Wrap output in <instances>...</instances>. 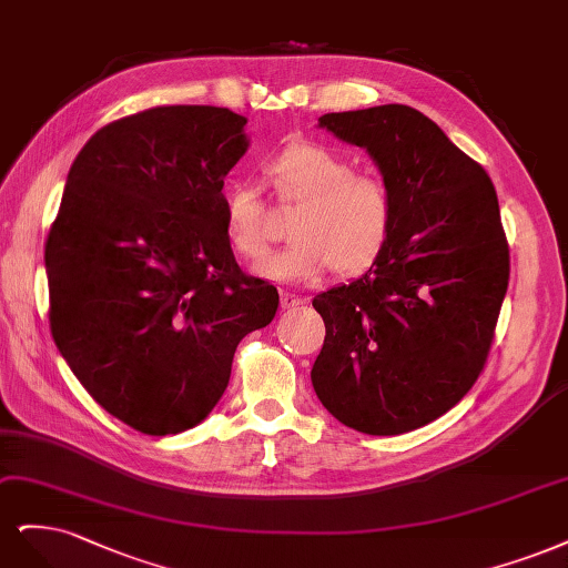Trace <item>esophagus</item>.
<instances>
[{
    "instance_id": "esophagus-1",
    "label": "esophagus",
    "mask_w": 568,
    "mask_h": 568,
    "mask_svg": "<svg viewBox=\"0 0 568 568\" xmlns=\"http://www.w3.org/2000/svg\"><path fill=\"white\" fill-rule=\"evenodd\" d=\"M306 302H308V297H304V295H295V292H287V290L281 292L283 308H295V306H302Z\"/></svg>"
}]
</instances>
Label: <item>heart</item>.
<instances>
[{
  "mask_svg": "<svg viewBox=\"0 0 568 568\" xmlns=\"http://www.w3.org/2000/svg\"><path fill=\"white\" fill-rule=\"evenodd\" d=\"M278 195L300 210L290 224L295 243L254 264L257 276L302 285L333 266L346 276L371 268L394 233V193L375 172H356L354 162L321 143H292L266 160ZM224 226L231 247L247 260L266 252V212L247 184L224 193Z\"/></svg>",
  "mask_w": 568,
  "mask_h": 568,
  "instance_id": "b5f03b06",
  "label": "heart"
}]
</instances>
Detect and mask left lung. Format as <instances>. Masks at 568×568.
Segmentation results:
<instances>
[{"label":"left lung","mask_w":568,"mask_h":568,"mask_svg":"<svg viewBox=\"0 0 568 568\" xmlns=\"http://www.w3.org/2000/svg\"><path fill=\"white\" fill-rule=\"evenodd\" d=\"M318 126L373 158L394 233L349 285L314 297L316 396L342 425L394 436L448 413L477 382L509 281L498 195L479 162L410 105L327 113Z\"/></svg>","instance_id":"left-lung-1"}]
</instances>
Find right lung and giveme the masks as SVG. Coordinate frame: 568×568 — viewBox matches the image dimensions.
Here are the masks:
<instances>
[{
	"label": "right lung",
	"mask_w": 568,
	"mask_h": 568,
	"mask_svg": "<svg viewBox=\"0 0 568 568\" xmlns=\"http://www.w3.org/2000/svg\"><path fill=\"white\" fill-rule=\"evenodd\" d=\"M247 120L160 105L105 124L68 172L44 266L51 335L97 404L151 436L186 432L229 387L235 346L278 290L237 266L224 179Z\"/></svg>",
	"instance_id": "right-lung-1"
}]
</instances>
